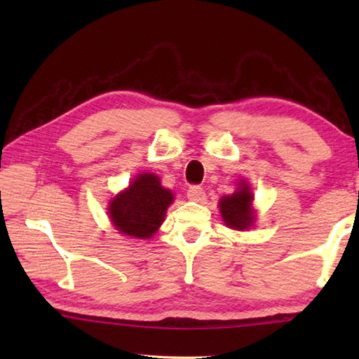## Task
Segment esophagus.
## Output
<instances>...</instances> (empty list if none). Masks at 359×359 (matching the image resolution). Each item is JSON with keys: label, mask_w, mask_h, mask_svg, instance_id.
I'll list each match as a JSON object with an SVG mask.
<instances>
[{"label": "esophagus", "mask_w": 359, "mask_h": 359, "mask_svg": "<svg viewBox=\"0 0 359 359\" xmlns=\"http://www.w3.org/2000/svg\"><path fill=\"white\" fill-rule=\"evenodd\" d=\"M187 196H188V199L193 201V202H203L205 197H207V196H205L203 188L197 187V185L189 187L188 191H187Z\"/></svg>", "instance_id": "esophagus-1"}]
</instances>
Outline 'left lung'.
<instances>
[{"instance_id":"obj_1","label":"left lung","mask_w":359,"mask_h":359,"mask_svg":"<svg viewBox=\"0 0 359 359\" xmlns=\"http://www.w3.org/2000/svg\"><path fill=\"white\" fill-rule=\"evenodd\" d=\"M253 199L251 188L245 180H241L233 194L224 196L219 201V211L228 228L243 231L255 224V211L251 208Z\"/></svg>"}]
</instances>
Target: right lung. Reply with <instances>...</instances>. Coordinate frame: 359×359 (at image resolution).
<instances>
[{
    "instance_id": "add662e5",
    "label": "right lung",
    "mask_w": 359,
    "mask_h": 359,
    "mask_svg": "<svg viewBox=\"0 0 359 359\" xmlns=\"http://www.w3.org/2000/svg\"><path fill=\"white\" fill-rule=\"evenodd\" d=\"M172 202L174 194L160 185L157 175L143 172L109 202L108 215L120 234L149 239L163 224Z\"/></svg>"
}]
</instances>
